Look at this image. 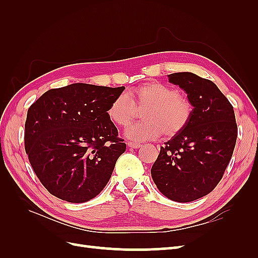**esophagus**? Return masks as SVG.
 I'll return each mask as SVG.
<instances>
[{"label":"esophagus","instance_id":"1","mask_svg":"<svg viewBox=\"0 0 258 258\" xmlns=\"http://www.w3.org/2000/svg\"><path fill=\"white\" fill-rule=\"evenodd\" d=\"M127 145L129 146V147H132V148H139V147H141V144L140 143H138V142H128L127 143Z\"/></svg>","mask_w":258,"mask_h":258}]
</instances>
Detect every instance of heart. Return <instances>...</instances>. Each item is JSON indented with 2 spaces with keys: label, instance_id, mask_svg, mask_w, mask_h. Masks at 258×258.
Wrapping results in <instances>:
<instances>
[{
  "label": "heart",
  "instance_id": "obj_1",
  "mask_svg": "<svg viewBox=\"0 0 258 258\" xmlns=\"http://www.w3.org/2000/svg\"><path fill=\"white\" fill-rule=\"evenodd\" d=\"M137 107H146L143 120L127 129L134 141H145L179 134L190 121L194 107L190 101L171 86L150 82L117 96L107 108V116L116 126L126 128L135 119Z\"/></svg>",
  "mask_w": 258,
  "mask_h": 258
}]
</instances>
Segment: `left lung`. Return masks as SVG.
Returning a JSON list of instances; mask_svg holds the SVG:
<instances>
[{
	"instance_id": "1",
	"label": "left lung",
	"mask_w": 258,
	"mask_h": 258,
	"mask_svg": "<svg viewBox=\"0 0 258 258\" xmlns=\"http://www.w3.org/2000/svg\"><path fill=\"white\" fill-rule=\"evenodd\" d=\"M168 77L186 91L194 111L186 128L160 147L151 172L167 198L189 202L220 183L235 150L238 128L232 105L213 82L190 72Z\"/></svg>"
}]
</instances>
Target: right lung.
I'll use <instances>...</instances> for the list:
<instances>
[{
	"mask_svg": "<svg viewBox=\"0 0 258 258\" xmlns=\"http://www.w3.org/2000/svg\"><path fill=\"white\" fill-rule=\"evenodd\" d=\"M124 87L76 83L50 89L29 107L25 148L43 186L73 204L95 198L126 143L107 116Z\"/></svg>",
	"mask_w": 258,
	"mask_h": 258,
	"instance_id": "obj_1",
	"label": "right lung"
}]
</instances>
